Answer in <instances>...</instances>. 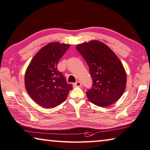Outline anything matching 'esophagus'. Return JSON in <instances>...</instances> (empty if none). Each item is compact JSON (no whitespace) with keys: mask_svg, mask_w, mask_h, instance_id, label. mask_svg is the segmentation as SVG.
Segmentation results:
<instances>
[{"mask_svg":"<svg viewBox=\"0 0 150 150\" xmlns=\"http://www.w3.org/2000/svg\"><path fill=\"white\" fill-rule=\"evenodd\" d=\"M74 86L75 87H81L82 86V84L81 83L80 81H77L75 83H74Z\"/></svg>","mask_w":150,"mask_h":150,"instance_id":"1","label":"esophagus"}]
</instances>
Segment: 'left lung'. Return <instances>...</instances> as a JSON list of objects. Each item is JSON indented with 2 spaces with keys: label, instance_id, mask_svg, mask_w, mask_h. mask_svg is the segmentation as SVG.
<instances>
[{
  "label": "left lung",
  "instance_id": "1",
  "mask_svg": "<svg viewBox=\"0 0 150 150\" xmlns=\"http://www.w3.org/2000/svg\"><path fill=\"white\" fill-rule=\"evenodd\" d=\"M89 68L93 85L86 92L89 100L99 107L117 101L126 87L127 75L117 55L108 46L98 41L77 45Z\"/></svg>",
  "mask_w": 150,
  "mask_h": 150
}]
</instances>
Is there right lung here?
Wrapping results in <instances>:
<instances>
[{
  "label": "right lung",
  "mask_w": 150,
  "mask_h": 150,
  "mask_svg": "<svg viewBox=\"0 0 150 150\" xmlns=\"http://www.w3.org/2000/svg\"><path fill=\"white\" fill-rule=\"evenodd\" d=\"M70 45L50 42L40 49L30 61L25 76L30 97L45 108H53L65 100L73 85L67 84L57 69L59 61Z\"/></svg>",
  "instance_id": "right-lung-1"
}]
</instances>
